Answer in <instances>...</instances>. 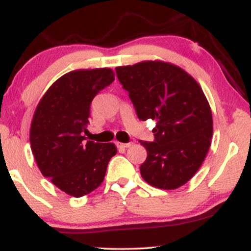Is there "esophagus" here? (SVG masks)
Here are the masks:
<instances>
[{
    "label": "esophagus",
    "instance_id": "34e87169",
    "mask_svg": "<svg viewBox=\"0 0 251 251\" xmlns=\"http://www.w3.org/2000/svg\"><path fill=\"white\" fill-rule=\"evenodd\" d=\"M116 146L120 147V149H128V147L131 146V143H116Z\"/></svg>",
    "mask_w": 251,
    "mask_h": 251
}]
</instances>
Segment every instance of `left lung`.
I'll return each mask as SVG.
<instances>
[{"mask_svg": "<svg viewBox=\"0 0 251 251\" xmlns=\"http://www.w3.org/2000/svg\"><path fill=\"white\" fill-rule=\"evenodd\" d=\"M115 71L138 119L156 121L153 142L139 140L147 151L142 177L162 190L186 184L204 161L212 137L211 109L201 87L184 70L163 61Z\"/></svg>", "mask_w": 251, "mask_h": 251, "instance_id": "left-lung-1", "label": "left lung"}]
</instances>
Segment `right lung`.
<instances>
[{"label": "right lung", "instance_id": "obj_1", "mask_svg": "<svg viewBox=\"0 0 251 251\" xmlns=\"http://www.w3.org/2000/svg\"><path fill=\"white\" fill-rule=\"evenodd\" d=\"M114 81L109 68L73 71L54 82L37 105L29 142L41 173L75 198L104 180L114 144L85 142L92 99Z\"/></svg>", "mask_w": 251, "mask_h": 251}]
</instances>
